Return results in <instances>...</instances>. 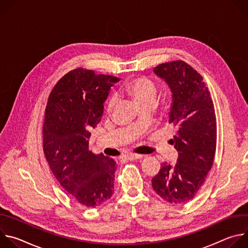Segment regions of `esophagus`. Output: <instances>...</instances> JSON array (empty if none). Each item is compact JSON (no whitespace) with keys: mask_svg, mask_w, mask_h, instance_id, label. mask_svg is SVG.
Instances as JSON below:
<instances>
[{"mask_svg":"<svg viewBox=\"0 0 248 248\" xmlns=\"http://www.w3.org/2000/svg\"><path fill=\"white\" fill-rule=\"evenodd\" d=\"M125 159L127 160H138V159H141L142 158V155H138V154H128L126 156H124Z\"/></svg>","mask_w":248,"mask_h":248,"instance_id":"obj_1","label":"esophagus"}]
</instances>
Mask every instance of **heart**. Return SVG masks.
I'll return each instance as SVG.
<instances>
[{
    "instance_id": "heart-1",
    "label": "heart",
    "mask_w": 248,
    "mask_h": 248,
    "mask_svg": "<svg viewBox=\"0 0 248 248\" xmlns=\"http://www.w3.org/2000/svg\"><path fill=\"white\" fill-rule=\"evenodd\" d=\"M124 91L129 95L139 106H143L148 103H154L157 96V86L153 80L145 77L135 78L124 86ZM117 103L116 97L112 96L106 106L107 112H111Z\"/></svg>"
}]
</instances>
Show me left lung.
I'll return each instance as SVG.
<instances>
[{"label":"left lung","instance_id":"obj_1","mask_svg":"<svg viewBox=\"0 0 248 248\" xmlns=\"http://www.w3.org/2000/svg\"><path fill=\"white\" fill-rule=\"evenodd\" d=\"M172 93L169 123L178 128L170 139L179 152L174 165L164 163L152 179L156 193L171 204L191 200L203 186L216 153L217 122L203 78L178 60L154 67Z\"/></svg>","mask_w":248,"mask_h":248}]
</instances>
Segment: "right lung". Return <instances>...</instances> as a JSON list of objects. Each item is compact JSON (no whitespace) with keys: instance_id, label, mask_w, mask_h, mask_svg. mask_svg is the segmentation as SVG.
I'll use <instances>...</instances> for the list:
<instances>
[{"instance_id":"obj_1","label":"right lung","mask_w":248,"mask_h":248,"mask_svg":"<svg viewBox=\"0 0 248 248\" xmlns=\"http://www.w3.org/2000/svg\"><path fill=\"white\" fill-rule=\"evenodd\" d=\"M120 80L76 68L50 93L43 125V149L57 181L76 201L93 208L114 192L116 162L89 151L90 129L101 121L111 87Z\"/></svg>"}]
</instances>
